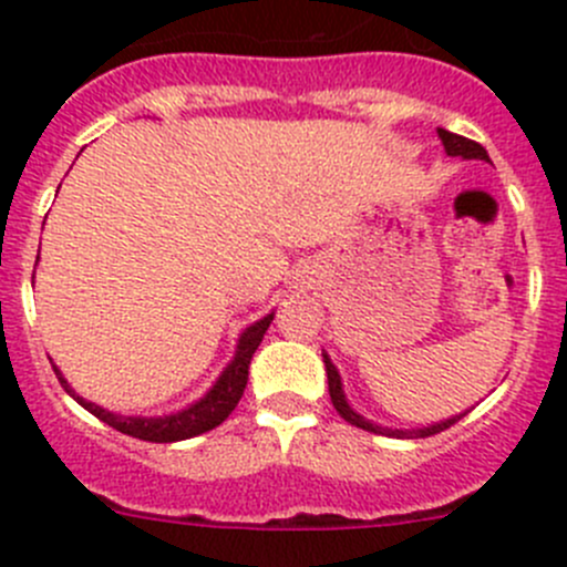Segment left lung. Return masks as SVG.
<instances>
[{"label":"left lung","instance_id":"left-lung-1","mask_svg":"<svg viewBox=\"0 0 567 567\" xmlns=\"http://www.w3.org/2000/svg\"><path fill=\"white\" fill-rule=\"evenodd\" d=\"M436 134H439V140H442L444 153H447V156H458V158H463V162H468V158H477V162H491L488 153H485V147L477 145V142H472V140H466V136H458V134H453V131H444V128H439ZM323 364H326V379H329L331 403H334L337 414H340L346 422H351V425L362 427V431H368V433H379V436H392V439H425V436H433V433L447 431L450 425H455V422L463 420V416L468 414V411H463V414L447 416V420H439V422H433V425H427V427H386V425H379V422L362 416L357 409H353L351 403H348L346 390H342L340 370L334 368V362H331V357L326 351H323Z\"/></svg>","mask_w":567,"mask_h":567}]
</instances>
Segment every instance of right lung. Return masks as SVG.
<instances>
[{
	"instance_id": "1",
	"label": "right lung",
	"mask_w": 567,
	"mask_h": 567,
	"mask_svg": "<svg viewBox=\"0 0 567 567\" xmlns=\"http://www.w3.org/2000/svg\"><path fill=\"white\" fill-rule=\"evenodd\" d=\"M32 282H35V277H32ZM271 320H274V312H268V316H262L260 320H255V323L247 326V329L241 331V337H238L236 353H233L227 368L219 373V379L214 381V386H210L203 398L183 405V409L173 411V414L125 416V414H117V411H109L104 405L93 403V400L82 398V394L73 390L56 364H51V368H54L56 379H60V384L65 386V392L71 394L82 409H87L90 414L99 416L101 422L112 425L114 431L128 433V436L142 439V442H158V444L183 442V439H192L205 431H214L216 425H221V422L230 416V411L236 409L244 390H247L249 362L251 357H255L257 346L262 342V334H266L268 326H271Z\"/></svg>"
}]
</instances>
